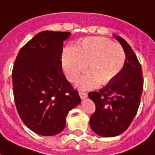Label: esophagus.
Here are the masks:
<instances>
[{
	"instance_id": "34e87169",
	"label": "esophagus",
	"mask_w": 155,
	"mask_h": 155,
	"mask_svg": "<svg viewBox=\"0 0 155 155\" xmlns=\"http://www.w3.org/2000/svg\"><path fill=\"white\" fill-rule=\"evenodd\" d=\"M79 94H80V96L82 99H86V98L87 97V94L84 92V91H79Z\"/></svg>"
}]
</instances>
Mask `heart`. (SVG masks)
I'll use <instances>...</instances> for the list:
<instances>
[{"label": "heart", "mask_w": 155, "mask_h": 155, "mask_svg": "<svg viewBox=\"0 0 155 155\" xmlns=\"http://www.w3.org/2000/svg\"><path fill=\"white\" fill-rule=\"evenodd\" d=\"M126 61L123 48L104 37L84 39L75 48H66L62 56L63 68L71 82L77 80L87 65L88 73L79 83V87L83 89L113 83L122 73Z\"/></svg>", "instance_id": "obj_1"}]
</instances>
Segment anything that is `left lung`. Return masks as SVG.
<instances>
[{
  "mask_svg": "<svg viewBox=\"0 0 155 155\" xmlns=\"http://www.w3.org/2000/svg\"><path fill=\"white\" fill-rule=\"evenodd\" d=\"M114 36L125 50L124 69L113 83L88 93L96 107L90 118L91 128L102 137L117 136L129 127L139 109L143 89L142 68L136 55L124 39Z\"/></svg>",
  "mask_w": 155,
  "mask_h": 155,
  "instance_id": "obj_1",
  "label": "left lung"
}]
</instances>
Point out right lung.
Returning a JSON list of instances; mask_svg holds the SVG:
<instances>
[{
  "label": "right lung",
  "mask_w": 155,
  "mask_h": 155,
  "mask_svg": "<svg viewBox=\"0 0 155 155\" xmlns=\"http://www.w3.org/2000/svg\"><path fill=\"white\" fill-rule=\"evenodd\" d=\"M70 35L39 32L21 48L12 69L17 112L30 130L43 136L62 131L69 110L81 102L62 71L63 43Z\"/></svg>",
  "instance_id": "add662e5"
}]
</instances>
